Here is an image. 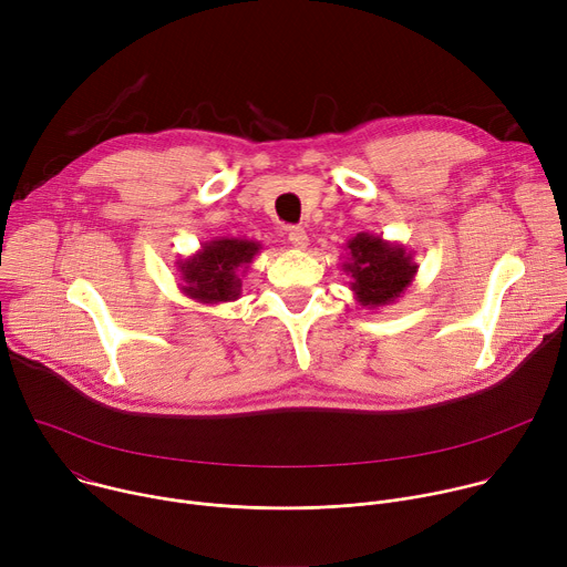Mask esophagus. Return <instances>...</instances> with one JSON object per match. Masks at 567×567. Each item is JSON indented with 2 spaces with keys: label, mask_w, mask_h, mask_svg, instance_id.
<instances>
[{
  "label": "esophagus",
  "mask_w": 567,
  "mask_h": 567,
  "mask_svg": "<svg viewBox=\"0 0 567 567\" xmlns=\"http://www.w3.org/2000/svg\"><path fill=\"white\" fill-rule=\"evenodd\" d=\"M289 245H291L293 249H307V245H309L307 230L300 228V226H291V228H289Z\"/></svg>",
  "instance_id": "34e87169"
}]
</instances>
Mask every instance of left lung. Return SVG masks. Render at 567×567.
<instances>
[{
    "label": "left lung",
    "instance_id": "8db88e82",
    "mask_svg": "<svg viewBox=\"0 0 567 567\" xmlns=\"http://www.w3.org/2000/svg\"><path fill=\"white\" fill-rule=\"evenodd\" d=\"M341 269L352 278L350 289L357 302L368 309H379L406 293L420 265L415 262V254L399 241L361 230L348 239Z\"/></svg>",
    "mask_w": 567,
    "mask_h": 567
}]
</instances>
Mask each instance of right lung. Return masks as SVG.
Returning a JSON list of instances; mask_svg holds the SVG:
<instances>
[{
	"label": "right lung",
	"mask_w": 567,
	"mask_h": 567,
	"mask_svg": "<svg viewBox=\"0 0 567 567\" xmlns=\"http://www.w3.org/2000/svg\"><path fill=\"white\" fill-rule=\"evenodd\" d=\"M262 245L247 237H213L193 256L177 260L179 289L202 305L237 300L241 278L251 269Z\"/></svg>",
	"instance_id": "add662e5"
}]
</instances>
